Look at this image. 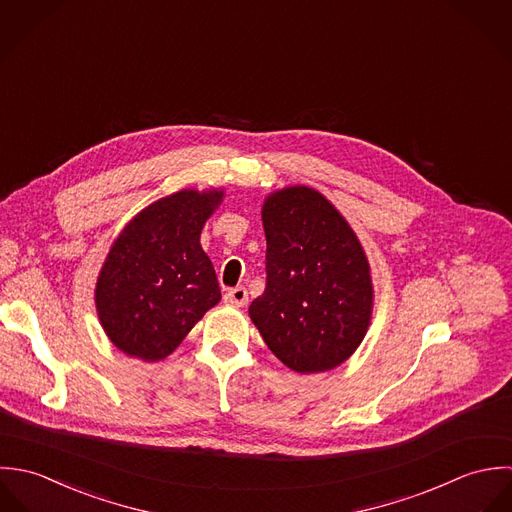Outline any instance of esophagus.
Listing matches in <instances>:
<instances>
[{"label": "esophagus", "mask_w": 512, "mask_h": 512, "mask_svg": "<svg viewBox=\"0 0 512 512\" xmlns=\"http://www.w3.org/2000/svg\"><path fill=\"white\" fill-rule=\"evenodd\" d=\"M247 301H249V295L245 287H235L225 293V303L231 307H245Z\"/></svg>", "instance_id": "34e87169"}]
</instances>
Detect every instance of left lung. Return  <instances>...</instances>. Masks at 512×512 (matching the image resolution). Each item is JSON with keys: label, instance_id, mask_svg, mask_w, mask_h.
Instances as JSON below:
<instances>
[{"label": "left lung", "instance_id": "1", "mask_svg": "<svg viewBox=\"0 0 512 512\" xmlns=\"http://www.w3.org/2000/svg\"><path fill=\"white\" fill-rule=\"evenodd\" d=\"M261 219L267 287L249 307L253 324L293 372L340 366L362 344L374 310L370 263L358 235L308 186L271 192Z\"/></svg>", "mask_w": 512, "mask_h": 512}]
</instances>
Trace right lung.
<instances>
[{
    "mask_svg": "<svg viewBox=\"0 0 512 512\" xmlns=\"http://www.w3.org/2000/svg\"><path fill=\"white\" fill-rule=\"evenodd\" d=\"M225 192L180 190L136 213L104 259L95 305L108 340L142 362L168 358L221 301L200 243Z\"/></svg>",
    "mask_w": 512,
    "mask_h": 512,
    "instance_id": "add662e5",
    "label": "right lung"
}]
</instances>
